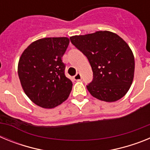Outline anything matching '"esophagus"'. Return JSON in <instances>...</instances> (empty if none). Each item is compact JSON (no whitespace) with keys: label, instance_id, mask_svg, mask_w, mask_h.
Listing matches in <instances>:
<instances>
[{"label":"esophagus","instance_id":"esophagus-1","mask_svg":"<svg viewBox=\"0 0 150 150\" xmlns=\"http://www.w3.org/2000/svg\"><path fill=\"white\" fill-rule=\"evenodd\" d=\"M74 79L75 80H80L82 79V76H81V74H79V73H77V74L74 76Z\"/></svg>","mask_w":150,"mask_h":150}]
</instances>
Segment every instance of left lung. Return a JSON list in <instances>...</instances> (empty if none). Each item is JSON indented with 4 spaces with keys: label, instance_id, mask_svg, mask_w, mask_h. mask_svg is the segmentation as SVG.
I'll list each match as a JSON object with an SVG mask.
<instances>
[{
    "label": "left lung",
    "instance_id": "1",
    "mask_svg": "<svg viewBox=\"0 0 150 150\" xmlns=\"http://www.w3.org/2000/svg\"><path fill=\"white\" fill-rule=\"evenodd\" d=\"M70 40L86 56L92 69L93 79L86 86L90 94L107 102L122 98L129 90L134 73V58L126 42L107 30L73 36Z\"/></svg>",
    "mask_w": 150,
    "mask_h": 150
}]
</instances>
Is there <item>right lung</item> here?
I'll return each instance as SVG.
<instances>
[{
    "instance_id": "right-lung-1",
    "label": "right lung",
    "mask_w": 150,
    "mask_h": 150,
    "mask_svg": "<svg viewBox=\"0 0 150 150\" xmlns=\"http://www.w3.org/2000/svg\"><path fill=\"white\" fill-rule=\"evenodd\" d=\"M67 38H46L33 42L21 55L18 74L25 93L34 104L54 108L68 98L73 83L64 74L62 56Z\"/></svg>"
}]
</instances>
